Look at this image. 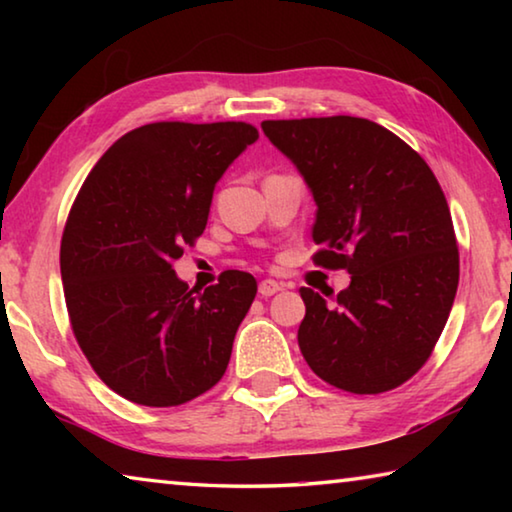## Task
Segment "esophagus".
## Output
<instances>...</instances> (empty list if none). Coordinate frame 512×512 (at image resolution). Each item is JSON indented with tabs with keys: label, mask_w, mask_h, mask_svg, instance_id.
I'll list each match as a JSON object with an SVG mask.
<instances>
[{
	"label": "esophagus",
	"mask_w": 512,
	"mask_h": 512,
	"mask_svg": "<svg viewBox=\"0 0 512 512\" xmlns=\"http://www.w3.org/2000/svg\"><path fill=\"white\" fill-rule=\"evenodd\" d=\"M280 289H282L280 282H275V280H262V282H259V296H262V298H271Z\"/></svg>",
	"instance_id": "1"
}]
</instances>
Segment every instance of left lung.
<instances>
[{
  "instance_id": "8db88e82",
  "label": "left lung",
  "mask_w": 512,
  "mask_h": 512,
  "mask_svg": "<svg viewBox=\"0 0 512 512\" xmlns=\"http://www.w3.org/2000/svg\"><path fill=\"white\" fill-rule=\"evenodd\" d=\"M262 131L316 201L314 264L352 275L334 305L300 289L302 357L341 391H393L427 363L454 305L458 246L443 189L409 144L370 119H268Z\"/></svg>"
}]
</instances>
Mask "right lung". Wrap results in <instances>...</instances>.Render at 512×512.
Instances as JSON below:
<instances>
[{"instance_id": "right-lung-1", "label": "right lung", "mask_w": 512, "mask_h": 512, "mask_svg": "<svg viewBox=\"0 0 512 512\" xmlns=\"http://www.w3.org/2000/svg\"><path fill=\"white\" fill-rule=\"evenodd\" d=\"M257 137L246 121L140 126L101 155L69 210V323L94 372L126 400L185 404L228 368L255 277L225 271L198 293L173 262L203 235L216 183Z\"/></svg>"}]
</instances>
